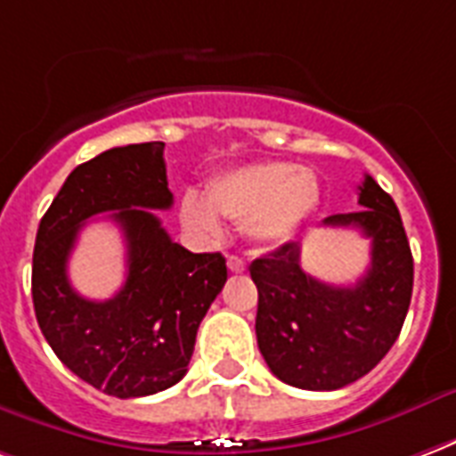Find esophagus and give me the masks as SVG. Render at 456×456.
I'll use <instances>...</instances> for the list:
<instances>
[{
  "instance_id": "obj_1",
  "label": "esophagus",
  "mask_w": 456,
  "mask_h": 456,
  "mask_svg": "<svg viewBox=\"0 0 456 456\" xmlns=\"http://www.w3.org/2000/svg\"><path fill=\"white\" fill-rule=\"evenodd\" d=\"M227 268L232 273H244L246 271V261H244V258H239V256H229Z\"/></svg>"
}]
</instances>
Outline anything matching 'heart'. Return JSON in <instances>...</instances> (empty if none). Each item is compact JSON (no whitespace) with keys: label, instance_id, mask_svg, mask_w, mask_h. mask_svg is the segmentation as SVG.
<instances>
[{"label":"heart","instance_id":"obj_1","mask_svg":"<svg viewBox=\"0 0 456 456\" xmlns=\"http://www.w3.org/2000/svg\"><path fill=\"white\" fill-rule=\"evenodd\" d=\"M322 202V183L312 168L288 161H254L210 178L208 191H185L178 217L191 234L215 241L224 232L222 217L263 248L288 244L299 234Z\"/></svg>","mask_w":456,"mask_h":456}]
</instances>
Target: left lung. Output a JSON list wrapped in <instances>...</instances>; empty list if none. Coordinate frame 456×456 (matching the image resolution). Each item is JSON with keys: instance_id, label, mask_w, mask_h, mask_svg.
I'll return each mask as SVG.
<instances>
[{"instance_id": "obj_1", "label": "left lung", "mask_w": 456, "mask_h": 456, "mask_svg": "<svg viewBox=\"0 0 456 456\" xmlns=\"http://www.w3.org/2000/svg\"><path fill=\"white\" fill-rule=\"evenodd\" d=\"M360 212L331 215L326 227H355L372 241L355 285H331L299 265V241L251 263L258 288L256 338L280 382L333 391L357 382L396 343L413 292V256L399 208L372 176L357 185Z\"/></svg>"}]
</instances>
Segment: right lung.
<instances>
[{
    "mask_svg": "<svg viewBox=\"0 0 456 456\" xmlns=\"http://www.w3.org/2000/svg\"><path fill=\"white\" fill-rule=\"evenodd\" d=\"M164 142L113 147L79 164L40 219L33 306L50 348L108 396L137 399L183 379L195 333L227 282L222 254H191L151 210H168ZM101 211L124 229L128 278L110 300L69 285L66 261L86 218Z\"/></svg>",
    "mask_w": 456,
    "mask_h": 456,
    "instance_id": "1",
    "label": "right lung"
}]
</instances>
